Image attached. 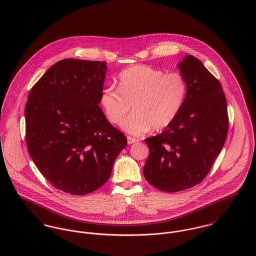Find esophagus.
Returning a JSON list of instances; mask_svg holds the SVG:
<instances>
[{"label": "esophagus", "instance_id": "1", "mask_svg": "<svg viewBox=\"0 0 256 256\" xmlns=\"http://www.w3.org/2000/svg\"><path fill=\"white\" fill-rule=\"evenodd\" d=\"M140 140H136V138H134L132 136H128V144H132V143H136V142H138Z\"/></svg>", "mask_w": 256, "mask_h": 256}]
</instances>
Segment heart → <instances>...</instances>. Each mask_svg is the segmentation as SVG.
I'll return each instance as SVG.
<instances>
[{"instance_id":"1","label":"heart","mask_w":256,"mask_h":256,"mask_svg":"<svg viewBox=\"0 0 256 256\" xmlns=\"http://www.w3.org/2000/svg\"><path fill=\"white\" fill-rule=\"evenodd\" d=\"M118 90L107 87L101 94V105L109 120L120 124L132 107L134 113L122 124L132 136H142L170 126L180 114L188 86L178 72L166 74L145 64L122 70L118 78Z\"/></svg>"}]
</instances>
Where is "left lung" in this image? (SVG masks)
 Listing matches in <instances>:
<instances>
[{
	"instance_id": "1",
	"label": "left lung",
	"mask_w": 256,
	"mask_h": 256,
	"mask_svg": "<svg viewBox=\"0 0 256 256\" xmlns=\"http://www.w3.org/2000/svg\"><path fill=\"white\" fill-rule=\"evenodd\" d=\"M176 66L188 86L182 108L159 136L145 140L149 155L144 178L167 192L192 188L206 176L225 144L228 126L219 80L192 55Z\"/></svg>"
}]
</instances>
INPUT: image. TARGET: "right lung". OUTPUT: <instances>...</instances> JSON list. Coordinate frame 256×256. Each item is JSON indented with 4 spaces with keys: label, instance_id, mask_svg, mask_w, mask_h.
<instances>
[{
    "label": "right lung",
    "instance_id": "obj_1",
    "mask_svg": "<svg viewBox=\"0 0 256 256\" xmlns=\"http://www.w3.org/2000/svg\"><path fill=\"white\" fill-rule=\"evenodd\" d=\"M106 72V62L64 58L29 93V155L46 180L66 194L84 196L103 186L128 143L98 106Z\"/></svg>",
    "mask_w": 256,
    "mask_h": 256
}]
</instances>
